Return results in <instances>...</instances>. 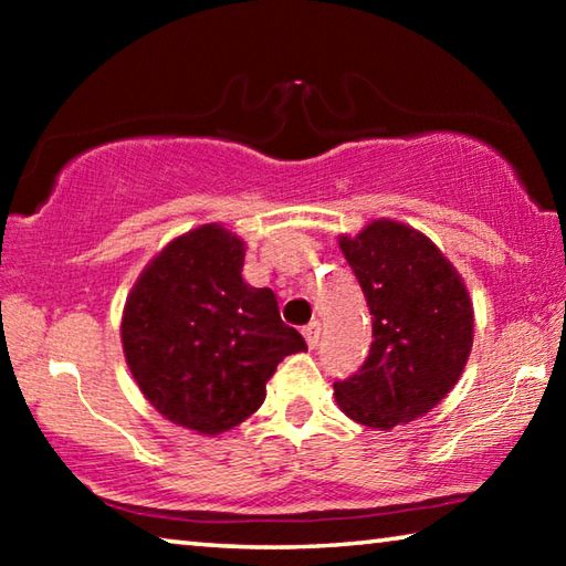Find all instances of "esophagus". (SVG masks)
<instances>
[{
    "mask_svg": "<svg viewBox=\"0 0 566 566\" xmlns=\"http://www.w3.org/2000/svg\"><path fill=\"white\" fill-rule=\"evenodd\" d=\"M302 334H304V339H306V344H310V347H317L319 334H322V324H319V319H312L310 324H306V327L302 329Z\"/></svg>",
    "mask_w": 566,
    "mask_h": 566,
    "instance_id": "1",
    "label": "esophagus"
}]
</instances>
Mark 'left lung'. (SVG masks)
I'll return each instance as SVG.
<instances>
[{"mask_svg": "<svg viewBox=\"0 0 566 566\" xmlns=\"http://www.w3.org/2000/svg\"><path fill=\"white\" fill-rule=\"evenodd\" d=\"M339 249L371 314L369 357L334 397L349 419L391 429L434 409L462 377L474 310L452 262L417 229L375 219Z\"/></svg>", "mask_w": 566, "mask_h": 566, "instance_id": "obj_1", "label": "left lung"}]
</instances>
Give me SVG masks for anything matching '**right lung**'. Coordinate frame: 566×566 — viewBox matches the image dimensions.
<instances>
[{
	"label": "right lung",
	"instance_id": "add662e5",
	"mask_svg": "<svg viewBox=\"0 0 566 566\" xmlns=\"http://www.w3.org/2000/svg\"><path fill=\"white\" fill-rule=\"evenodd\" d=\"M244 242L202 224L161 249L124 304L122 347L142 395L171 424L222 434L254 415L276 364L304 352L272 290L242 280Z\"/></svg>",
	"mask_w": 566,
	"mask_h": 566
}]
</instances>
